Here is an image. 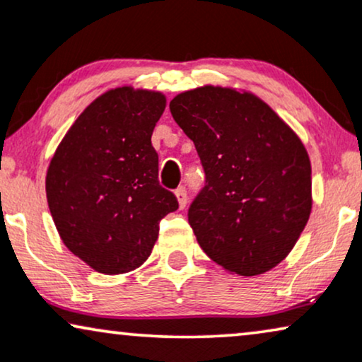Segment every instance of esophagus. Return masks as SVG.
I'll return each mask as SVG.
<instances>
[{
  "label": "esophagus",
  "mask_w": 362,
  "mask_h": 362,
  "mask_svg": "<svg viewBox=\"0 0 362 362\" xmlns=\"http://www.w3.org/2000/svg\"><path fill=\"white\" fill-rule=\"evenodd\" d=\"M175 194H176L177 204H180V209H185L187 204V194H186L185 187H177V189L175 191Z\"/></svg>",
  "instance_id": "1"
}]
</instances>
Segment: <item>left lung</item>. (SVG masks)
I'll return each mask as SVG.
<instances>
[{
    "label": "left lung",
    "mask_w": 362,
    "mask_h": 362,
    "mask_svg": "<svg viewBox=\"0 0 362 362\" xmlns=\"http://www.w3.org/2000/svg\"><path fill=\"white\" fill-rule=\"evenodd\" d=\"M170 110L206 173L187 213L199 246L231 274L271 271L311 214V161L303 141L244 89L206 84L173 98Z\"/></svg>",
    "instance_id": "left-lung-1"
}]
</instances>
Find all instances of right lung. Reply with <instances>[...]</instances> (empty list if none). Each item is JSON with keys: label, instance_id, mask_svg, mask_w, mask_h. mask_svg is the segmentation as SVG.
I'll return each mask as SVG.
<instances>
[{"label": "right lung", "instance_id": "1", "mask_svg": "<svg viewBox=\"0 0 362 362\" xmlns=\"http://www.w3.org/2000/svg\"><path fill=\"white\" fill-rule=\"evenodd\" d=\"M161 91L121 86L74 121L46 173V198L64 246L103 274H124L151 255L159 221L177 209L159 186L154 126Z\"/></svg>", "mask_w": 362, "mask_h": 362}]
</instances>
